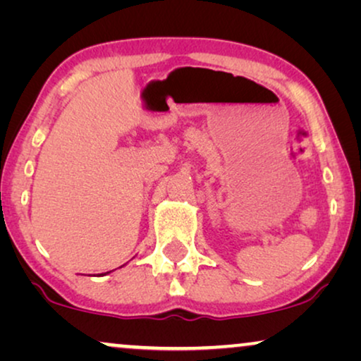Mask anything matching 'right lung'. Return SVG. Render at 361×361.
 I'll return each instance as SVG.
<instances>
[{
  "label": "right lung",
  "mask_w": 361,
  "mask_h": 361,
  "mask_svg": "<svg viewBox=\"0 0 361 361\" xmlns=\"http://www.w3.org/2000/svg\"><path fill=\"white\" fill-rule=\"evenodd\" d=\"M105 274H108V273H105Z\"/></svg>",
  "instance_id": "right-lung-1"
}]
</instances>
